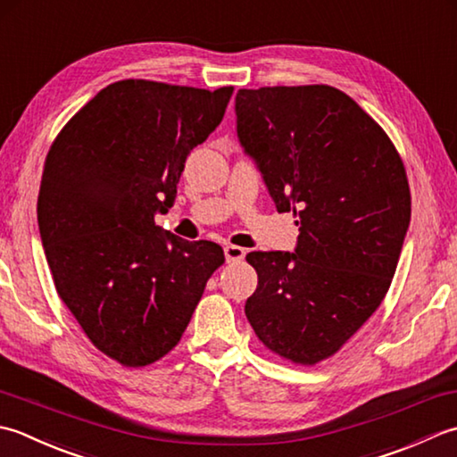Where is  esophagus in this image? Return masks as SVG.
Listing matches in <instances>:
<instances>
[{
	"label": "esophagus",
	"instance_id": "esophagus-1",
	"mask_svg": "<svg viewBox=\"0 0 457 457\" xmlns=\"http://www.w3.org/2000/svg\"><path fill=\"white\" fill-rule=\"evenodd\" d=\"M245 248H240L237 245H227L225 246V258L227 262H238V260L245 258Z\"/></svg>",
	"mask_w": 457,
	"mask_h": 457
}]
</instances>
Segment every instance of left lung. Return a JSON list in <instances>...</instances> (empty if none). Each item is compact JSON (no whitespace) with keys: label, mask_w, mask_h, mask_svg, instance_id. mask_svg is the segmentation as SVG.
Here are the masks:
<instances>
[{"label":"left lung","mask_w":457,"mask_h":457,"mask_svg":"<svg viewBox=\"0 0 457 457\" xmlns=\"http://www.w3.org/2000/svg\"><path fill=\"white\" fill-rule=\"evenodd\" d=\"M237 136L276 209L294 211V253H250L245 313L264 345L315 365L385 300L411 225V189L385 129L328 85L237 92Z\"/></svg>","instance_id":"left-lung-1"}]
</instances>
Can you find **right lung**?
<instances>
[{
	"label": "right lung",
	"instance_id": "1",
	"mask_svg": "<svg viewBox=\"0 0 457 457\" xmlns=\"http://www.w3.org/2000/svg\"><path fill=\"white\" fill-rule=\"evenodd\" d=\"M230 96L232 87L120 80L69 120L46 155L37 219L54 287L122 365L167 355L225 262L215 242L175 237L155 215L173 204L185 160Z\"/></svg>",
	"mask_w": 457,
	"mask_h": 457
}]
</instances>
